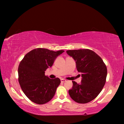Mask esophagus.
Instances as JSON below:
<instances>
[{
  "mask_svg": "<svg viewBox=\"0 0 124 124\" xmlns=\"http://www.w3.org/2000/svg\"><path fill=\"white\" fill-rule=\"evenodd\" d=\"M61 81L62 83L66 82V79H61Z\"/></svg>",
  "mask_w": 124,
  "mask_h": 124,
  "instance_id": "1",
  "label": "esophagus"
}]
</instances>
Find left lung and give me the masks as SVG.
Returning a JSON list of instances; mask_svg holds the SVG:
<instances>
[{"mask_svg":"<svg viewBox=\"0 0 124 124\" xmlns=\"http://www.w3.org/2000/svg\"><path fill=\"white\" fill-rule=\"evenodd\" d=\"M67 53L75 60L77 70L82 77L80 84L72 81V89L68 91L70 97L79 103L91 101L99 95L106 83L107 75L106 64L91 50H67Z\"/></svg>","mask_w":124,"mask_h":124,"instance_id":"8db88e82","label":"left lung"}]
</instances>
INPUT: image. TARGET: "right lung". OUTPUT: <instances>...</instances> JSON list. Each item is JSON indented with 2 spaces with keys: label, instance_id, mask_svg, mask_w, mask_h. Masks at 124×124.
Wrapping results in <instances>:
<instances>
[{
  "label": "right lung",
  "instance_id": "add662e5",
  "mask_svg": "<svg viewBox=\"0 0 124 124\" xmlns=\"http://www.w3.org/2000/svg\"><path fill=\"white\" fill-rule=\"evenodd\" d=\"M64 50L54 51L37 48L27 53L18 68V82L23 92L31 101L38 104L49 102L61 83L59 78L51 79L45 71L51 67Z\"/></svg>",
  "mask_w": 124,
  "mask_h": 124
}]
</instances>
